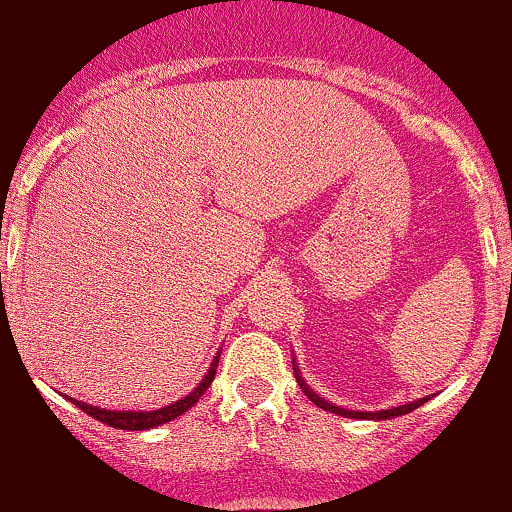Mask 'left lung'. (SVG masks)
Listing matches in <instances>:
<instances>
[{
	"instance_id": "left-lung-1",
	"label": "left lung",
	"mask_w": 512,
	"mask_h": 512,
	"mask_svg": "<svg viewBox=\"0 0 512 512\" xmlns=\"http://www.w3.org/2000/svg\"><path fill=\"white\" fill-rule=\"evenodd\" d=\"M293 373H296V380H298V385H301V390L305 392V395H308L310 402L317 404V407H320V409H325V411H332V414H337V416H346V419H368V421H385V419H395V416H404V414H409V411L419 409L421 404H426L428 399H431V397H421V399H414V402L399 404V407H392V409H380V411H351V409L337 407V404L327 402L325 397H320V395H317V392L313 390V387H310V385L305 383V380H303L301 370H298V363H296V358H293Z\"/></svg>"
}]
</instances>
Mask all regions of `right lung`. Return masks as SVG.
Returning <instances> with one entry per match:
<instances>
[{"label":"right lung","mask_w":512,"mask_h":512,"mask_svg":"<svg viewBox=\"0 0 512 512\" xmlns=\"http://www.w3.org/2000/svg\"><path fill=\"white\" fill-rule=\"evenodd\" d=\"M219 356L221 354L214 356V361H211L209 370H207V373H204V378L199 380L197 387L190 392V395L180 397L178 402L166 404V407H161V409H151V411H142V409H139V411H132V409H127V411L125 409H103V407H93V404H86V402H81V399H72V397H69V402L76 404V407H79L81 411H86V414L93 416V419L103 421V424H108V426H113V428H122V431H149V428H156V426H161V424H168V421L178 419V416L185 414L187 409L195 407V404L199 402V397H202L204 392H207V387L211 385V380H214L216 366H219ZM62 397H67V395H62Z\"/></svg>","instance_id":"add662e5"}]
</instances>
